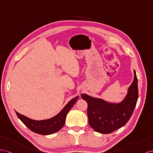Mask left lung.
Instances as JSON below:
<instances>
[{
    "label": "left lung",
    "mask_w": 153,
    "mask_h": 153,
    "mask_svg": "<svg viewBox=\"0 0 153 153\" xmlns=\"http://www.w3.org/2000/svg\"><path fill=\"white\" fill-rule=\"evenodd\" d=\"M134 80L125 99L119 103L94 98L85 94L81 97L88 103L89 124L95 131L110 134L123 126L132 116L138 99L137 79L134 70Z\"/></svg>",
    "instance_id": "obj_1"
}]
</instances>
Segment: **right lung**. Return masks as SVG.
<instances>
[{
	"instance_id": "obj_1",
	"label": "right lung",
	"mask_w": 153,
	"mask_h": 153,
	"mask_svg": "<svg viewBox=\"0 0 153 153\" xmlns=\"http://www.w3.org/2000/svg\"><path fill=\"white\" fill-rule=\"evenodd\" d=\"M78 99L79 96L72 99L57 115L48 120H33L17 111L16 113L19 119L32 132L42 135H49L58 132L64 126L66 115L77 101Z\"/></svg>"
}]
</instances>
